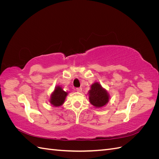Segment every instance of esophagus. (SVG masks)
Returning a JSON list of instances; mask_svg holds the SVG:
<instances>
[{"label":"esophagus","instance_id":"1","mask_svg":"<svg viewBox=\"0 0 159 159\" xmlns=\"http://www.w3.org/2000/svg\"><path fill=\"white\" fill-rule=\"evenodd\" d=\"M76 91H78V92H81V91H82V88H76Z\"/></svg>","mask_w":159,"mask_h":159}]
</instances>
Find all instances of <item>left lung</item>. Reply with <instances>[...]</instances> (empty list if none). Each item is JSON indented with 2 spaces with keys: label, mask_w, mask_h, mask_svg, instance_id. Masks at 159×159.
<instances>
[{
  "label": "left lung",
  "mask_w": 159,
  "mask_h": 159,
  "mask_svg": "<svg viewBox=\"0 0 159 159\" xmlns=\"http://www.w3.org/2000/svg\"><path fill=\"white\" fill-rule=\"evenodd\" d=\"M89 99L91 104L95 107H102L109 102V96L107 91L98 82L91 85L89 91Z\"/></svg>",
  "instance_id": "obj_1"
}]
</instances>
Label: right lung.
Here are the masks:
<instances>
[{"instance_id":"obj_1","label":"right lung","mask_w":159,"mask_h":159,"mask_svg":"<svg viewBox=\"0 0 159 159\" xmlns=\"http://www.w3.org/2000/svg\"><path fill=\"white\" fill-rule=\"evenodd\" d=\"M68 92H66L60 86H57L54 92L51 94L50 102L54 107H59L64 103Z\"/></svg>"}]
</instances>
